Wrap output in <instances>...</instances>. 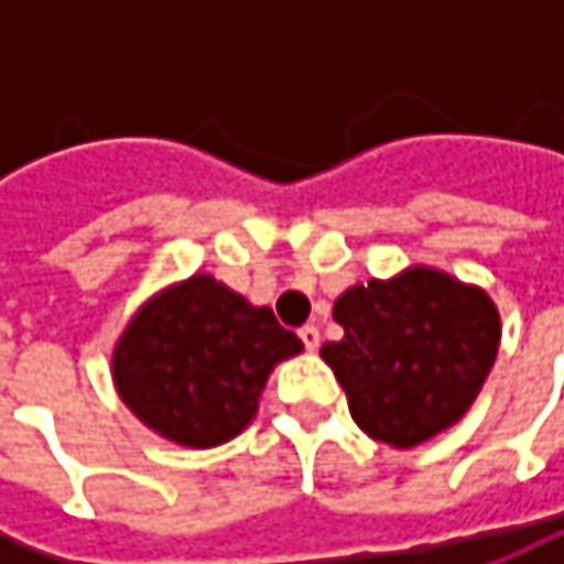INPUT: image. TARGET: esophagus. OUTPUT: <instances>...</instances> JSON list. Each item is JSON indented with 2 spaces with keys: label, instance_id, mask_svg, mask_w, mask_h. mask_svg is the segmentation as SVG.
Listing matches in <instances>:
<instances>
[{
  "label": "esophagus",
  "instance_id": "obj_1",
  "mask_svg": "<svg viewBox=\"0 0 564 564\" xmlns=\"http://www.w3.org/2000/svg\"><path fill=\"white\" fill-rule=\"evenodd\" d=\"M297 336H301V341H304V348H307V351H316V348H319V329L311 326V323H307V326H301V329H297Z\"/></svg>",
  "mask_w": 564,
  "mask_h": 564
}]
</instances>
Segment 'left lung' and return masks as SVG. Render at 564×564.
Instances as JSON below:
<instances>
[{"instance_id": "1", "label": "left lung", "mask_w": 564, "mask_h": 564, "mask_svg": "<svg viewBox=\"0 0 564 564\" xmlns=\"http://www.w3.org/2000/svg\"><path fill=\"white\" fill-rule=\"evenodd\" d=\"M333 316L345 336L319 355L355 423L395 448H414L465 417L502 336L489 294L433 267L351 285Z\"/></svg>"}]
</instances>
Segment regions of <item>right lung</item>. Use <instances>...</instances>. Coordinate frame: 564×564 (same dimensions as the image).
Segmentation results:
<instances>
[{
  "label": "right lung",
  "mask_w": 564,
  "mask_h": 564,
  "mask_svg": "<svg viewBox=\"0 0 564 564\" xmlns=\"http://www.w3.org/2000/svg\"><path fill=\"white\" fill-rule=\"evenodd\" d=\"M301 348L270 307H253L197 272L131 316L112 351V379L153 433L187 448H213L253 421L272 367Z\"/></svg>",
  "instance_id": "right-lung-1"
}]
</instances>
